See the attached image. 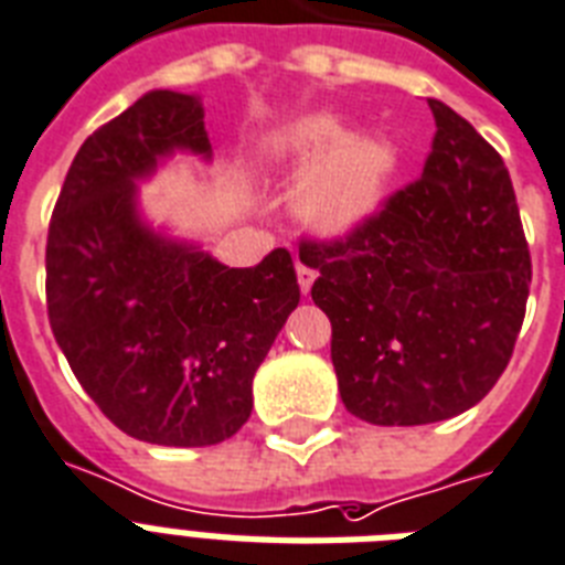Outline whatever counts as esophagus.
<instances>
[{
	"label": "esophagus",
	"mask_w": 565,
	"mask_h": 565,
	"mask_svg": "<svg viewBox=\"0 0 565 565\" xmlns=\"http://www.w3.org/2000/svg\"><path fill=\"white\" fill-rule=\"evenodd\" d=\"M315 277H318V274H315L309 265H303V262L297 265V282H300V291H303V295H309L311 291V286H315Z\"/></svg>",
	"instance_id": "1"
}]
</instances>
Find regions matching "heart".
<instances>
[{
  "mask_svg": "<svg viewBox=\"0 0 565 565\" xmlns=\"http://www.w3.org/2000/svg\"><path fill=\"white\" fill-rule=\"evenodd\" d=\"M270 148L315 169L306 186V215L332 236L350 233L382 210L399 162L391 139H347V130L329 116L297 121Z\"/></svg>",
  "mask_w": 565,
  "mask_h": 565,
  "instance_id": "heart-1",
  "label": "heart"
}]
</instances>
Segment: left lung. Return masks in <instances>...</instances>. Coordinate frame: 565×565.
Returning <instances> with one entry per match:
<instances>
[{"mask_svg":"<svg viewBox=\"0 0 565 565\" xmlns=\"http://www.w3.org/2000/svg\"><path fill=\"white\" fill-rule=\"evenodd\" d=\"M428 107L437 134L419 180L347 238L300 245L341 399L373 426H426L481 403L525 318L531 254L511 174L463 116Z\"/></svg>","mask_w":565,"mask_h":565,"instance_id":"8db88e82","label":"left lung"}]
</instances>
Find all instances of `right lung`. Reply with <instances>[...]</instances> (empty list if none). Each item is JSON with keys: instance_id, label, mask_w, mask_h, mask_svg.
<instances>
[{"instance_id": "1", "label": "right lung", "mask_w": 565, "mask_h": 565, "mask_svg": "<svg viewBox=\"0 0 565 565\" xmlns=\"http://www.w3.org/2000/svg\"><path fill=\"white\" fill-rule=\"evenodd\" d=\"M178 151L212 157L204 104L174 89H151L84 139L49 224L46 306L113 426L146 444L212 446L250 417L256 370L300 286L286 247L227 268L142 218L137 183Z\"/></svg>"}]
</instances>
